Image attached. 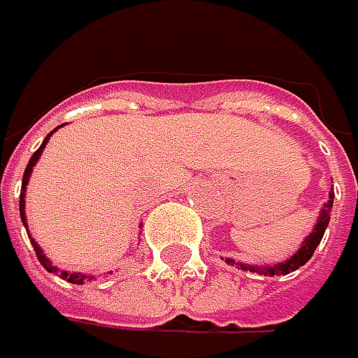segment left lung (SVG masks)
<instances>
[{
	"instance_id": "left-lung-1",
	"label": "left lung",
	"mask_w": 358,
	"mask_h": 358,
	"mask_svg": "<svg viewBox=\"0 0 358 358\" xmlns=\"http://www.w3.org/2000/svg\"><path fill=\"white\" fill-rule=\"evenodd\" d=\"M331 206H334V192H329L327 202L323 204V208H321V213H319V219H317V223H315V228H312V232L301 241L299 249H297L291 257H287L285 262L270 264V266H253V264H245V262L230 259V257H228L226 262H228L230 266L241 268V270L257 272V274H264V276H278V274H289V272L297 270L299 266H303V264L312 257V253H315L317 247L321 245V238H323V234H325V230H327V226H329Z\"/></svg>"
}]
</instances>
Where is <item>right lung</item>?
Here are the masks:
<instances>
[{
	"mask_svg": "<svg viewBox=\"0 0 358 358\" xmlns=\"http://www.w3.org/2000/svg\"><path fill=\"white\" fill-rule=\"evenodd\" d=\"M59 130V126L52 130V132H48V137L41 141V145H39V150L31 156V160H29V164H27V169H24V175H22V187H20V200H18V208H20V219H22V226L27 228V234H29V241H31V245H33V249H35V255H37V259H39V264L46 268L48 272H52V274H59L63 280H67V282H71V285H84L86 280H92L94 276L92 274H84V272H67V270H61L59 266H55L48 257H46V253H43V249L37 245V241L35 238H31V232H29V226H27V213H24V198H27V185H29V179H31V173H33V166L37 164V160L41 158V152H43V148L48 145V141H50V137L55 135V132Z\"/></svg>",
	"mask_w": 358,
	"mask_h": 358,
	"instance_id": "obj_1",
	"label": "right lung"
}]
</instances>
